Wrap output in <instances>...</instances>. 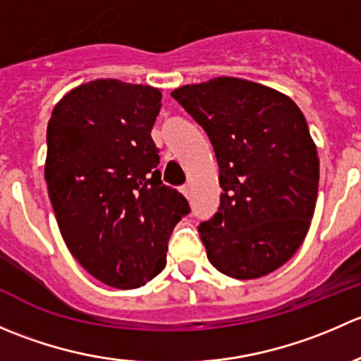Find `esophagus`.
<instances>
[{"label": "esophagus", "mask_w": 361, "mask_h": 361, "mask_svg": "<svg viewBox=\"0 0 361 361\" xmlns=\"http://www.w3.org/2000/svg\"><path fill=\"white\" fill-rule=\"evenodd\" d=\"M181 194L185 195V197H190V185H183V187H181Z\"/></svg>", "instance_id": "esophagus-1"}]
</instances>
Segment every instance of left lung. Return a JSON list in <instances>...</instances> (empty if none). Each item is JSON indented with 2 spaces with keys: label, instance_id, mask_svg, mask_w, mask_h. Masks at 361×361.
<instances>
[{
  "label": "left lung",
  "instance_id": "obj_1",
  "mask_svg": "<svg viewBox=\"0 0 361 361\" xmlns=\"http://www.w3.org/2000/svg\"><path fill=\"white\" fill-rule=\"evenodd\" d=\"M171 96L206 130L220 167V207L199 225L207 258L235 279L271 274L300 248L318 197L304 113L285 94L231 76Z\"/></svg>",
  "mask_w": 361,
  "mask_h": 361
}]
</instances>
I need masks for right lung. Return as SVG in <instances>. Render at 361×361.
<instances>
[{
  "mask_svg": "<svg viewBox=\"0 0 361 361\" xmlns=\"http://www.w3.org/2000/svg\"><path fill=\"white\" fill-rule=\"evenodd\" d=\"M162 92L94 80L66 94L47 127L45 180L64 243L104 285L140 288L166 267L187 199L160 180L150 133Z\"/></svg>",
  "mask_w": 361,
  "mask_h": 361,
  "instance_id": "obj_1",
  "label": "right lung"
}]
</instances>
